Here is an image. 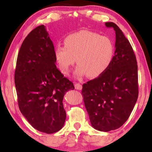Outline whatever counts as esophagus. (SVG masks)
I'll list each match as a JSON object with an SVG mask.
<instances>
[{
    "label": "esophagus",
    "instance_id": "1",
    "mask_svg": "<svg viewBox=\"0 0 152 152\" xmlns=\"http://www.w3.org/2000/svg\"><path fill=\"white\" fill-rule=\"evenodd\" d=\"M75 88L76 90H78V91H80V90H82V84H79V83H76L75 84Z\"/></svg>",
    "mask_w": 152,
    "mask_h": 152
}]
</instances>
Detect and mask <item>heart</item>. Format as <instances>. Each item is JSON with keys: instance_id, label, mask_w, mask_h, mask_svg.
Wrapping results in <instances>:
<instances>
[{"instance_id": "1", "label": "heart", "mask_w": 152, "mask_h": 152, "mask_svg": "<svg viewBox=\"0 0 152 152\" xmlns=\"http://www.w3.org/2000/svg\"><path fill=\"white\" fill-rule=\"evenodd\" d=\"M64 46L54 49V58L61 73L67 74L76 60L78 64L74 71L76 78L87 74L96 78L105 72L111 64L115 55V45L107 36L81 30L64 38Z\"/></svg>"}]
</instances>
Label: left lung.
<instances>
[{"label": "left lung", "mask_w": 152, "mask_h": 152, "mask_svg": "<svg viewBox=\"0 0 152 152\" xmlns=\"http://www.w3.org/2000/svg\"><path fill=\"white\" fill-rule=\"evenodd\" d=\"M105 25L115 31L114 58L105 72L82 85V94L92 127L108 132L121 127L129 117L138 97V74L129 42L114 23Z\"/></svg>", "instance_id": "1"}]
</instances>
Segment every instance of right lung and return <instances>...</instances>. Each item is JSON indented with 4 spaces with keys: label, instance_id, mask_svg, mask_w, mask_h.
I'll list each match as a JSON object with an SVG mask.
<instances>
[{
    "label": "right lung",
    "instance_id": "1",
    "mask_svg": "<svg viewBox=\"0 0 152 152\" xmlns=\"http://www.w3.org/2000/svg\"><path fill=\"white\" fill-rule=\"evenodd\" d=\"M53 52L45 26H38L20 46L15 72L20 111L33 128L48 134L63 127L66 117L64 96L74 89L56 67Z\"/></svg>",
    "mask_w": 152,
    "mask_h": 152
}]
</instances>
